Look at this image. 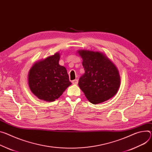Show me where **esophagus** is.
Masks as SVG:
<instances>
[{
  "mask_svg": "<svg viewBox=\"0 0 152 152\" xmlns=\"http://www.w3.org/2000/svg\"><path fill=\"white\" fill-rule=\"evenodd\" d=\"M72 83H73V84H75V85L77 84V83H78V80H77V79H75V80H72Z\"/></svg>",
  "mask_w": 152,
  "mask_h": 152,
  "instance_id": "34e87169",
  "label": "esophagus"
}]
</instances>
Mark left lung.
Returning <instances> with one entry per match:
<instances>
[{"label":"left lung","mask_w":152,"mask_h":152,"mask_svg":"<svg viewBox=\"0 0 152 152\" xmlns=\"http://www.w3.org/2000/svg\"><path fill=\"white\" fill-rule=\"evenodd\" d=\"M85 73L79 80V87L93 104L105 102L117 93L121 84L118 68L106 54L99 51L78 50Z\"/></svg>","instance_id":"obj_1"}]
</instances>
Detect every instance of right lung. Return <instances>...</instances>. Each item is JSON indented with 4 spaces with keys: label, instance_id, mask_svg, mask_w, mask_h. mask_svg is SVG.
<instances>
[{
    "label": "right lung",
    "instance_id": "add662e5",
    "mask_svg": "<svg viewBox=\"0 0 152 152\" xmlns=\"http://www.w3.org/2000/svg\"><path fill=\"white\" fill-rule=\"evenodd\" d=\"M59 53L36 62L29 70L28 83L31 91L39 99H58L72 82L66 68L59 65Z\"/></svg>",
    "mask_w": 152,
    "mask_h": 152
}]
</instances>
